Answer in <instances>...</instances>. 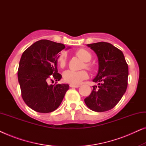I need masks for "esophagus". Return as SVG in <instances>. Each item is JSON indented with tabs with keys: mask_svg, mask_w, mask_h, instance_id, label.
I'll list each match as a JSON object with an SVG mask.
<instances>
[{
	"mask_svg": "<svg viewBox=\"0 0 146 146\" xmlns=\"http://www.w3.org/2000/svg\"><path fill=\"white\" fill-rule=\"evenodd\" d=\"M70 87H71V88H78V87H80V85L70 84Z\"/></svg>",
	"mask_w": 146,
	"mask_h": 146,
	"instance_id": "34e87169",
	"label": "esophagus"
}]
</instances>
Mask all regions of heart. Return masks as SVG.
<instances>
[{
	"label": "heart",
	"instance_id": "1",
	"mask_svg": "<svg viewBox=\"0 0 146 146\" xmlns=\"http://www.w3.org/2000/svg\"><path fill=\"white\" fill-rule=\"evenodd\" d=\"M75 54L78 57L84 62V64H83V68H86L89 70H93L94 68V66L90 62L92 58V55L90 52L87 50L86 49L80 48L78 50ZM56 61L60 68H63L64 67H65L67 63L66 53L62 52L58 56ZM88 77V74L86 70L76 71L73 70H67L63 73V78L64 81L68 83L74 85L80 84L83 80L87 79Z\"/></svg>",
	"mask_w": 146,
	"mask_h": 146
}]
</instances>
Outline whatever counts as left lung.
<instances>
[{"label": "left lung", "instance_id": "8db88e82", "mask_svg": "<svg viewBox=\"0 0 146 146\" xmlns=\"http://www.w3.org/2000/svg\"><path fill=\"white\" fill-rule=\"evenodd\" d=\"M98 58L99 69L93 82L90 95L84 99L92 110L98 112L108 111L114 108L124 94L127 86L128 66L120 50L111 44L100 42L87 44Z\"/></svg>", "mask_w": 146, "mask_h": 146}]
</instances>
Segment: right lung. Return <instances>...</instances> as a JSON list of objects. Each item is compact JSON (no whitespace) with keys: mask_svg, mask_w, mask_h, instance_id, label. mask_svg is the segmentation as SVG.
<instances>
[{"mask_svg":"<svg viewBox=\"0 0 146 146\" xmlns=\"http://www.w3.org/2000/svg\"><path fill=\"white\" fill-rule=\"evenodd\" d=\"M63 44L48 40L36 42L24 52L19 62L18 79L21 95L28 106L40 113H49L56 110L69 89L68 84L47 82L59 81L57 57L65 48Z\"/></svg>","mask_w":146,"mask_h":146,"instance_id":"obj_1","label":"right lung"}]
</instances>
